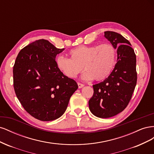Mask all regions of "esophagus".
<instances>
[{"instance_id":"obj_1","label":"esophagus","mask_w":154,"mask_h":154,"mask_svg":"<svg viewBox=\"0 0 154 154\" xmlns=\"http://www.w3.org/2000/svg\"><path fill=\"white\" fill-rule=\"evenodd\" d=\"M78 88H81L83 87H84V85L82 84V83H78Z\"/></svg>"}]
</instances>
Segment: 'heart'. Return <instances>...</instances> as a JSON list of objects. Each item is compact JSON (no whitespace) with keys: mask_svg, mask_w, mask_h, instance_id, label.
<instances>
[{"mask_svg":"<svg viewBox=\"0 0 154 154\" xmlns=\"http://www.w3.org/2000/svg\"><path fill=\"white\" fill-rule=\"evenodd\" d=\"M71 58L60 56L57 59L58 69L65 75L74 78L86 71L82 78L86 81L104 80L108 78L116 63V50L109 43L100 45H81L69 51Z\"/></svg>","mask_w":154,"mask_h":154,"instance_id":"heart-1","label":"heart"}]
</instances>
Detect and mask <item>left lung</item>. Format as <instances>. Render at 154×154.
<instances>
[{
	"mask_svg": "<svg viewBox=\"0 0 154 154\" xmlns=\"http://www.w3.org/2000/svg\"><path fill=\"white\" fill-rule=\"evenodd\" d=\"M104 36L117 49V63L110 76L93 85L94 94L88 101L92 114L109 118L127 107L137 83L136 57L130 43L119 33L104 32Z\"/></svg>",
	"mask_w": 154,
	"mask_h": 154,
	"instance_id": "8db88e82",
	"label": "left lung"
}]
</instances>
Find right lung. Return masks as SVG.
<instances>
[{"mask_svg":"<svg viewBox=\"0 0 154 154\" xmlns=\"http://www.w3.org/2000/svg\"><path fill=\"white\" fill-rule=\"evenodd\" d=\"M58 49L49 41L36 40L18 53L13 67V85L24 109L43 122L57 119L66 112L76 82L58 69Z\"/></svg>","mask_w":154,"mask_h":154,"instance_id":"obj_1","label":"right lung"}]
</instances>
